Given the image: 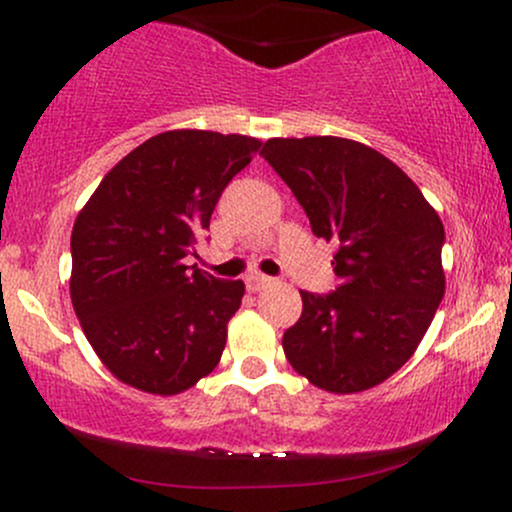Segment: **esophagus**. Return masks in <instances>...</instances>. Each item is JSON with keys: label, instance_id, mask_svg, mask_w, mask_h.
Listing matches in <instances>:
<instances>
[{"label": "esophagus", "instance_id": "esophagus-1", "mask_svg": "<svg viewBox=\"0 0 512 512\" xmlns=\"http://www.w3.org/2000/svg\"><path fill=\"white\" fill-rule=\"evenodd\" d=\"M272 284H274V279H272V276H267V274L255 272V274L245 276V286H248V291H262V289H267V286H272Z\"/></svg>", "mask_w": 512, "mask_h": 512}]
</instances>
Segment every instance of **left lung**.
Segmentation results:
<instances>
[{"label":"left lung","instance_id":"1","mask_svg":"<svg viewBox=\"0 0 512 512\" xmlns=\"http://www.w3.org/2000/svg\"><path fill=\"white\" fill-rule=\"evenodd\" d=\"M260 154L317 238L334 240L332 293L301 291L284 332L293 370L337 395L383 383L414 354L445 293V228L414 180L366 144L269 139Z\"/></svg>","mask_w":512,"mask_h":512}]
</instances>
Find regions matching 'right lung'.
Segmentation results:
<instances>
[{"label": "right lung", "instance_id": "add662e5", "mask_svg": "<svg viewBox=\"0 0 512 512\" xmlns=\"http://www.w3.org/2000/svg\"><path fill=\"white\" fill-rule=\"evenodd\" d=\"M257 149L243 134H156L105 175L76 216L72 303L93 351L122 383L178 395L219 363L245 284L182 260Z\"/></svg>", "mask_w": 512, "mask_h": 512}]
</instances>
